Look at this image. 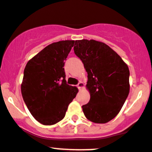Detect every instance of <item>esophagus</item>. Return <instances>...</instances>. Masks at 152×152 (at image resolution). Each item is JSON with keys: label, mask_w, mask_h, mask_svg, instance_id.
I'll return each instance as SVG.
<instances>
[{"label": "esophagus", "mask_w": 152, "mask_h": 152, "mask_svg": "<svg viewBox=\"0 0 152 152\" xmlns=\"http://www.w3.org/2000/svg\"><path fill=\"white\" fill-rule=\"evenodd\" d=\"M83 87H84V83L81 82V81H79L77 84V87L79 88V89H81Z\"/></svg>", "instance_id": "obj_1"}]
</instances>
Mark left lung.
I'll return each mask as SVG.
<instances>
[{
	"label": "left lung",
	"mask_w": 152,
	"mask_h": 152,
	"mask_svg": "<svg viewBox=\"0 0 152 152\" xmlns=\"http://www.w3.org/2000/svg\"><path fill=\"white\" fill-rule=\"evenodd\" d=\"M73 50L87 72L90 100L82 105L84 116L95 123L109 122L128 96V66L108 45L95 40L76 41Z\"/></svg>",
	"instance_id": "8db88e82"
}]
</instances>
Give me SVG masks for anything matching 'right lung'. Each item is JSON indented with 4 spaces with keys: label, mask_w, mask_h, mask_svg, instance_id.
I'll use <instances>...</instances> for the list:
<instances>
[{
    "label": "right lung",
    "mask_w": 152,
    "mask_h": 152,
    "mask_svg": "<svg viewBox=\"0 0 152 152\" xmlns=\"http://www.w3.org/2000/svg\"><path fill=\"white\" fill-rule=\"evenodd\" d=\"M74 42L67 40L49 44L24 70L22 97L32 116L44 125L61 121L78 92L76 87L67 84L63 68Z\"/></svg>",
    "instance_id": "add662e5"
}]
</instances>
